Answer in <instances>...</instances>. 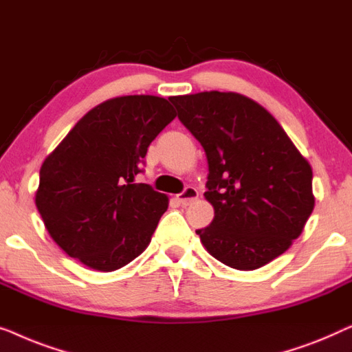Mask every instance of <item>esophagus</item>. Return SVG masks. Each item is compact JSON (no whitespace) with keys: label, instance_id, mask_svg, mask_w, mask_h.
Listing matches in <instances>:
<instances>
[{"label":"esophagus","instance_id":"esophagus-1","mask_svg":"<svg viewBox=\"0 0 352 352\" xmlns=\"http://www.w3.org/2000/svg\"><path fill=\"white\" fill-rule=\"evenodd\" d=\"M197 197H199V191H197L196 188L188 186V188H185V190L180 192V195L177 196V201L180 202L182 206H190L192 201L197 199Z\"/></svg>","mask_w":352,"mask_h":352}]
</instances>
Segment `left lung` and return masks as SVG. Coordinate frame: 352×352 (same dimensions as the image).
<instances>
[{
  "mask_svg": "<svg viewBox=\"0 0 352 352\" xmlns=\"http://www.w3.org/2000/svg\"><path fill=\"white\" fill-rule=\"evenodd\" d=\"M204 148L212 223L206 250L241 271L258 270L292 245L314 209L313 169L271 113L237 92L170 97Z\"/></svg>",
  "mask_w": 352,
  "mask_h": 352,
  "instance_id": "1",
  "label": "left lung"
}]
</instances>
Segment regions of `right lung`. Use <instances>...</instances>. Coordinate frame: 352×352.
<instances>
[{
    "label": "right lung",
    "mask_w": 352,
    "mask_h": 352,
    "mask_svg": "<svg viewBox=\"0 0 352 352\" xmlns=\"http://www.w3.org/2000/svg\"><path fill=\"white\" fill-rule=\"evenodd\" d=\"M175 116L162 97L110 98L44 160L34 204L67 255L110 273L146 249L169 197L135 183V175L150 143Z\"/></svg>",
    "instance_id": "1"
}]
</instances>
